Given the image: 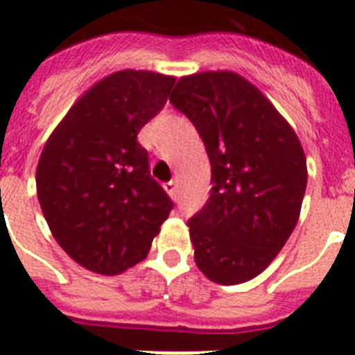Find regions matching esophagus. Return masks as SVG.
Listing matches in <instances>:
<instances>
[{
    "mask_svg": "<svg viewBox=\"0 0 355 355\" xmlns=\"http://www.w3.org/2000/svg\"><path fill=\"white\" fill-rule=\"evenodd\" d=\"M164 189H166V193L170 194L171 198H177V191H178V185L175 180H170L168 184H164Z\"/></svg>",
    "mask_w": 355,
    "mask_h": 355,
    "instance_id": "esophagus-1",
    "label": "esophagus"
}]
</instances>
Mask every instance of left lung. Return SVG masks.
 <instances>
[{"mask_svg":"<svg viewBox=\"0 0 355 355\" xmlns=\"http://www.w3.org/2000/svg\"><path fill=\"white\" fill-rule=\"evenodd\" d=\"M200 132L211 164L210 198L189 218L194 261L211 282L257 277L300 218L306 157L266 96L238 73L182 77L170 96Z\"/></svg>","mask_w":355,"mask_h":355,"instance_id":"8db88e82","label":"left lung"}]
</instances>
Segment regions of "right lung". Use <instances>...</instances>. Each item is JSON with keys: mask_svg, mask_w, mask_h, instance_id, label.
<instances>
[{"mask_svg": "<svg viewBox=\"0 0 355 355\" xmlns=\"http://www.w3.org/2000/svg\"><path fill=\"white\" fill-rule=\"evenodd\" d=\"M173 84L154 71L112 73L78 98L43 147L36 193L45 220L62 250L94 273L144 261L173 208L137 140Z\"/></svg>", "mask_w": 355, "mask_h": 355, "instance_id": "right-lung-1", "label": "right lung"}]
</instances>
